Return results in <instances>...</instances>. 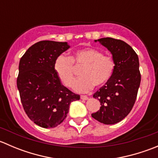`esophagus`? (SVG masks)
<instances>
[{"mask_svg":"<svg viewBox=\"0 0 158 158\" xmlns=\"http://www.w3.org/2000/svg\"><path fill=\"white\" fill-rule=\"evenodd\" d=\"M80 98L82 100H88L89 99V97L86 96V95H81Z\"/></svg>","mask_w":158,"mask_h":158,"instance_id":"esophagus-1","label":"esophagus"}]
</instances>
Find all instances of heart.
<instances>
[{
  "label": "heart",
  "instance_id": "1",
  "mask_svg": "<svg viewBox=\"0 0 158 158\" xmlns=\"http://www.w3.org/2000/svg\"><path fill=\"white\" fill-rule=\"evenodd\" d=\"M73 63L84 66L79 79L75 80L73 89L76 92L85 93L94 87L105 85L112 76L114 70L113 59L103 56L101 51L94 48L76 50L71 58L60 56L54 63V69L60 82L69 87L74 79Z\"/></svg>",
  "mask_w": 158,
  "mask_h": 158
}]
</instances>
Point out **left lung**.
Wrapping results in <instances>:
<instances>
[{"label": "left lung", "instance_id": "8db88e82", "mask_svg": "<svg viewBox=\"0 0 158 158\" xmlns=\"http://www.w3.org/2000/svg\"><path fill=\"white\" fill-rule=\"evenodd\" d=\"M112 55L114 70L109 82L95 92L99 110L92 117L105 125L123 120L133 108L141 83L138 56L131 47L120 40L105 37L95 40Z\"/></svg>", "mask_w": 158, "mask_h": 158}]
</instances>
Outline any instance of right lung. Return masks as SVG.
I'll list each match as a JSON object with an SVG mask.
<instances>
[{
  "label": "right lung",
  "instance_id": "add662e5",
  "mask_svg": "<svg viewBox=\"0 0 158 158\" xmlns=\"http://www.w3.org/2000/svg\"><path fill=\"white\" fill-rule=\"evenodd\" d=\"M69 47L67 42L40 41L20 60L17 85L21 103L30 120L42 128L58 126L72 102L80 98L62 84L54 69L56 60Z\"/></svg>",
  "mask_w": 158,
  "mask_h": 158
}]
</instances>
